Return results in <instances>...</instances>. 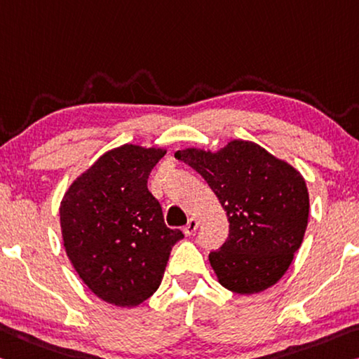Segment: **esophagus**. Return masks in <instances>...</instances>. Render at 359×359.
Segmentation results:
<instances>
[{
	"label": "esophagus",
	"mask_w": 359,
	"mask_h": 359,
	"mask_svg": "<svg viewBox=\"0 0 359 359\" xmlns=\"http://www.w3.org/2000/svg\"><path fill=\"white\" fill-rule=\"evenodd\" d=\"M196 229H198V220L196 219H190L189 224L184 226V233H185L187 236H191L193 233L196 231Z\"/></svg>",
	"instance_id": "34e87169"
}]
</instances>
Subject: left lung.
I'll return each mask as SVG.
<instances>
[{"label":"left lung","mask_w":359,"mask_h":359,"mask_svg":"<svg viewBox=\"0 0 359 359\" xmlns=\"http://www.w3.org/2000/svg\"><path fill=\"white\" fill-rule=\"evenodd\" d=\"M175 158L203 175L229 217V238L209 254L222 286L255 294L280 281L309 224L300 172L246 140L229 142L217 153L180 150Z\"/></svg>","instance_id":"obj_1"}]
</instances>
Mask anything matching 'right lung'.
I'll return each instance as SVG.
<instances>
[{
  "label": "right lung",
  "mask_w": 359,
  "mask_h": 359,
  "mask_svg": "<svg viewBox=\"0 0 359 359\" xmlns=\"http://www.w3.org/2000/svg\"><path fill=\"white\" fill-rule=\"evenodd\" d=\"M161 149L123 145L102 155L60 203L62 238L79 278L118 306L144 302L161 284L170 249L184 238L168 229L147 182Z\"/></svg>",
  "instance_id": "add662e5"
}]
</instances>
